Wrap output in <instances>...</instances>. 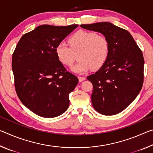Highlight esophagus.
I'll use <instances>...</instances> for the list:
<instances>
[{"mask_svg":"<svg viewBox=\"0 0 153 153\" xmlns=\"http://www.w3.org/2000/svg\"><path fill=\"white\" fill-rule=\"evenodd\" d=\"M78 79H79V82H82L84 81V80L86 79V77H78Z\"/></svg>","mask_w":153,"mask_h":153,"instance_id":"1","label":"esophagus"}]
</instances>
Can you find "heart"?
Segmentation results:
<instances>
[{
	"instance_id": "1",
	"label": "heart",
	"mask_w": 153,
	"mask_h": 153,
	"mask_svg": "<svg viewBox=\"0 0 153 153\" xmlns=\"http://www.w3.org/2000/svg\"><path fill=\"white\" fill-rule=\"evenodd\" d=\"M69 43L60 42L56 45L55 53L59 61L65 65L74 63L75 54L79 53V61L71 68L76 74H82L92 68L98 69L107 60L108 42L104 36L92 32L80 30L69 39Z\"/></svg>"
}]
</instances>
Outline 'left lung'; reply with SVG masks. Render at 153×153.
Returning <instances> with one entry per match:
<instances>
[{
    "label": "left lung",
    "instance_id": "1",
    "mask_svg": "<svg viewBox=\"0 0 153 153\" xmlns=\"http://www.w3.org/2000/svg\"><path fill=\"white\" fill-rule=\"evenodd\" d=\"M102 33L108 42L104 65L87 79L93 85L91 100L102 115L120 113L133 102L142 89L144 61L142 51L128 31L109 22L80 25Z\"/></svg>",
    "mask_w": 153,
    "mask_h": 153
}]
</instances>
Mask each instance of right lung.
I'll use <instances>...</instances> for the list:
<instances>
[{"label": "right lung", "mask_w": 153, "mask_h": 153, "mask_svg": "<svg viewBox=\"0 0 153 153\" xmlns=\"http://www.w3.org/2000/svg\"><path fill=\"white\" fill-rule=\"evenodd\" d=\"M78 25H42L21 38L12 56L18 97L25 107L43 117L65 112L69 94L78 83L59 60L55 48Z\"/></svg>", "instance_id": "1"}]
</instances>
